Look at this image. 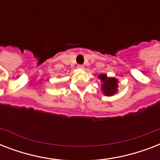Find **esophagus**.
Wrapping results in <instances>:
<instances>
[{"label": "esophagus", "instance_id": "34e87169", "mask_svg": "<svg viewBox=\"0 0 160 160\" xmlns=\"http://www.w3.org/2000/svg\"><path fill=\"white\" fill-rule=\"evenodd\" d=\"M78 68H79V69H84V68H85V65H78Z\"/></svg>", "mask_w": 160, "mask_h": 160}]
</instances>
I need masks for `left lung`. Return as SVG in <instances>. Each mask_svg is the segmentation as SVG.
I'll use <instances>...</instances> for the list:
<instances>
[{"mask_svg": "<svg viewBox=\"0 0 160 160\" xmlns=\"http://www.w3.org/2000/svg\"><path fill=\"white\" fill-rule=\"evenodd\" d=\"M102 82L103 93L106 96H112L118 91V80L114 77H108L105 74H101L98 76Z\"/></svg>", "mask_w": 160, "mask_h": 160, "instance_id": "1", "label": "left lung"}]
</instances>
